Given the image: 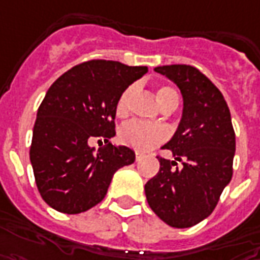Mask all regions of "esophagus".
I'll list each match as a JSON object with an SVG mask.
<instances>
[{
  "label": "esophagus",
  "instance_id": "esophagus-1",
  "mask_svg": "<svg viewBox=\"0 0 260 260\" xmlns=\"http://www.w3.org/2000/svg\"><path fill=\"white\" fill-rule=\"evenodd\" d=\"M141 157H142V155H141L139 152H137V154H135V159H137V161H139V159H141Z\"/></svg>",
  "mask_w": 260,
  "mask_h": 260
}]
</instances>
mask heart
I'll return each instance as SVG.
<instances>
[{
	"instance_id": "heart-1",
	"label": "heart",
	"mask_w": 260,
	"mask_h": 260,
	"mask_svg": "<svg viewBox=\"0 0 260 260\" xmlns=\"http://www.w3.org/2000/svg\"><path fill=\"white\" fill-rule=\"evenodd\" d=\"M134 94H135V86H129L121 93L116 102V109H115L119 118H123L129 113ZM157 99L159 105L162 106V109H167V108L175 109L178 105V94L170 86L158 87ZM119 138L125 145L134 148L137 151H149L159 145L167 138V132L159 126H152V125H145L142 122L132 121L122 126L119 131Z\"/></svg>"
}]
</instances>
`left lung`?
<instances>
[{"label":"left lung","instance_id":"1","mask_svg":"<svg viewBox=\"0 0 260 260\" xmlns=\"http://www.w3.org/2000/svg\"><path fill=\"white\" fill-rule=\"evenodd\" d=\"M154 70L178 86L183 116L164 145L174 159L157 157L159 171L145 184V196L168 226L191 228L213 213L233 175L236 137L230 111L221 92L196 68L171 64Z\"/></svg>","mask_w":260,"mask_h":260}]
</instances>
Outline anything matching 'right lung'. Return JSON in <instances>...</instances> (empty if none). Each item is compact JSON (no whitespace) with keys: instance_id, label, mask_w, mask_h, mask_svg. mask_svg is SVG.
<instances>
[{"instance_id":"add662e5","label":"right lung","mask_w":260,"mask_h":260,"mask_svg":"<svg viewBox=\"0 0 260 260\" xmlns=\"http://www.w3.org/2000/svg\"><path fill=\"white\" fill-rule=\"evenodd\" d=\"M148 72L113 60H90L68 70L50 86L37 111L30 147L34 178L54 210L77 214L105 199L113 174L135 161L125 145L115 147L116 102ZM102 138L105 147H90Z\"/></svg>"}]
</instances>
